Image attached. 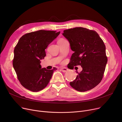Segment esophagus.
<instances>
[{"label": "esophagus", "instance_id": "34e87169", "mask_svg": "<svg viewBox=\"0 0 122 122\" xmlns=\"http://www.w3.org/2000/svg\"><path fill=\"white\" fill-rule=\"evenodd\" d=\"M61 70H62V71L63 72H64V73L66 72L67 71H68V69L67 68H65V67H64V68H61Z\"/></svg>", "mask_w": 122, "mask_h": 122}]
</instances>
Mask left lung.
<instances>
[{"mask_svg": "<svg viewBox=\"0 0 122 122\" xmlns=\"http://www.w3.org/2000/svg\"><path fill=\"white\" fill-rule=\"evenodd\" d=\"M62 35L69 41L74 53L68 67L81 65L82 71L70 85L84 92L97 86L103 78L107 57L103 41L94 30L82 27L66 30Z\"/></svg>", "mask_w": 122, "mask_h": 122, "instance_id": "1", "label": "left lung"}]
</instances>
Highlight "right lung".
Returning a JSON list of instances; mask_svg holds the SVG:
<instances>
[{
  "label": "right lung",
  "mask_w": 122,
  "mask_h": 122,
  "mask_svg": "<svg viewBox=\"0 0 122 122\" xmlns=\"http://www.w3.org/2000/svg\"><path fill=\"white\" fill-rule=\"evenodd\" d=\"M60 31L39 30L23 35L14 50L13 66L21 84L26 89L38 92L48 84L54 71L41 68V60L46 56V49Z\"/></svg>",
  "instance_id": "add662e5"
}]
</instances>
